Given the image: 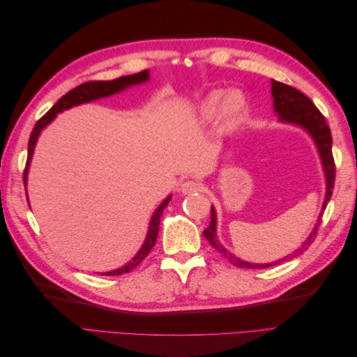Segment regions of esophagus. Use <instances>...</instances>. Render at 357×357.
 Listing matches in <instances>:
<instances>
[{"instance_id":"34e87169","label":"esophagus","mask_w":357,"mask_h":357,"mask_svg":"<svg viewBox=\"0 0 357 357\" xmlns=\"http://www.w3.org/2000/svg\"><path fill=\"white\" fill-rule=\"evenodd\" d=\"M201 189H202L201 183L197 181V180H186V181H183L181 186H180V190L185 193V195H190V193H197Z\"/></svg>"}]
</instances>
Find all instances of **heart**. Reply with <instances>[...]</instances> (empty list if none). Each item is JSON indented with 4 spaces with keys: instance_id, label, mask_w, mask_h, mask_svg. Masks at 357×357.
Returning a JSON list of instances; mask_svg holds the SVG:
<instances>
[{
    "instance_id": "heart-1",
    "label": "heart",
    "mask_w": 357,
    "mask_h": 357,
    "mask_svg": "<svg viewBox=\"0 0 357 357\" xmlns=\"http://www.w3.org/2000/svg\"><path fill=\"white\" fill-rule=\"evenodd\" d=\"M223 99V92L222 91H214L211 92L207 98L202 102V114L205 117H213L218 112L221 100ZM245 110V100L244 96L238 92H232L224 100L220 107V117L222 121L229 125L235 122Z\"/></svg>"
}]
</instances>
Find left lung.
Segmentation results:
<instances>
[{"label":"left lung","mask_w":357,"mask_h":357,"mask_svg":"<svg viewBox=\"0 0 357 357\" xmlns=\"http://www.w3.org/2000/svg\"><path fill=\"white\" fill-rule=\"evenodd\" d=\"M271 86H273L271 93L274 98V110L280 116V121L287 122V123H295V125H299L304 128L305 131L310 132V135L312 137V139H314V143L319 149L323 169H325V176H326V197H325V202H323V210H325L326 204L329 202V199L332 197V190H333V185H335V162H333V156H332V135H331V129L326 123V119L320 113L317 107L312 104V101L308 98V96H305L298 89L291 88V86H289V84L280 83L277 80H271ZM320 223H321V214L319 215V220L314 226V229H312L307 241L301 245V248H298L294 255H289L283 259H280V261H275L271 264L245 262L226 250V248L219 243L218 235H215L214 207H211V220H210L208 228L204 231V236L208 240V243L215 248V250L222 253L225 257H228V261L235 266L268 268V266L283 264V262L289 261L290 257L304 253L310 247V244H312V241L316 240Z\"/></svg>","instance_id":"1"}]
</instances>
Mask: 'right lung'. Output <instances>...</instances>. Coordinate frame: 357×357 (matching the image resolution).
<instances>
[{
	"instance_id": "add662e5",
	"label": "right lung",
	"mask_w": 357,
	"mask_h": 357,
	"mask_svg": "<svg viewBox=\"0 0 357 357\" xmlns=\"http://www.w3.org/2000/svg\"><path fill=\"white\" fill-rule=\"evenodd\" d=\"M149 80V71L144 70L142 73L137 74H129V75H123V77H119L116 80H110V82H86L82 83L77 88L71 89L70 92H67L62 98L52 107V109L43 116L40 121L36 123L34 129H32L31 137H29V144H28V159H26V165H25V171H24V183L26 185V174H28V167L29 162L32 158V152H34V147L37 143V138L41 132V129L45 128L46 125H49L53 119L56 117V113H61L63 110H68L74 105H79L83 102H89L93 100L98 98H104V96H110L113 93L121 92L123 89H126L128 86L132 84H138ZM171 201V197H168L164 202H162L159 207L156 208L155 214L152 215V220H150V226H149V232L146 236V241L143 244V247L139 248V252L134 256L132 261H129L125 266L114 269V271H109V273H102L101 275H121L125 273L132 271V269L143 262V259L149 255V252L152 250L156 238H158V232H159V222H160V215L162 211L165 210V207L168 205V202Z\"/></svg>"
}]
</instances>
